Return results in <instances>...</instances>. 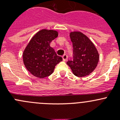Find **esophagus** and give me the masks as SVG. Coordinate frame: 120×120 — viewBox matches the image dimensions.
I'll return each mask as SVG.
<instances>
[{"label": "esophagus", "mask_w": 120, "mask_h": 120, "mask_svg": "<svg viewBox=\"0 0 120 120\" xmlns=\"http://www.w3.org/2000/svg\"><path fill=\"white\" fill-rule=\"evenodd\" d=\"M62 58H63V61H66L67 59V56L66 55V54H64L63 56H62Z\"/></svg>", "instance_id": "34e87169"}]
</instances>
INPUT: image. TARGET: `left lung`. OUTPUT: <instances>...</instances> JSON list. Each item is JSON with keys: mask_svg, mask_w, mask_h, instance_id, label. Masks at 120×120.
Segmentation results:
<instances>
[{"mask_svg": "<svg viewBox=\"0 0 120 120\" xmlns=\"http://www.w3.org/2000/svg\"><path fill=\"white\" fill-rule=\"evenodd\" d=\"M73 46V60L67 63L72 73L78 77H84L97 67L99 54L94 43L80 31L70 33Z\"/></svg>", "mask_w": 120, "mask_h": 120, "instance_id": "8db88e82", "label": "left lung"}]
</instances>
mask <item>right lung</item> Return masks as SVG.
Segmentation results:
<instances>
[{
	"instance_id": "right-lung-1",
	"label": "right lung",
	"mask_w": 120,
	"mask_h": 120,
	"mask_svg": "<svg viewBox=\"0 0 120 120\" xmlns=\"http://www.w3.org/2000/svg\"><path fill=\"white\" fill-rule=\"evenodd\" d=\"M58 32L53 30H40L31 39L22 53L23 63L31 74L39 78L51 75L55 66L63 60L50 46L58 37Z\"/></svg>"
}]
</instances>
